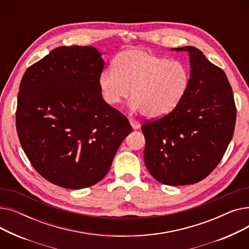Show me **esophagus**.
<instances>
[{
	"label": "esophagus",
	"instance_id": "34e87169",
	"mask_svg": "<svg viewBox=\"0 0 249 249\" xmlns=\"http://www.w3.org/2000/svg\"><path fill=\"white\" fill-rule=\"evenodd\" d=\"M129 122H130V124H131V126L133 127V129H137V128L140 127V123L137 120H134V119H131V118H130Z\"/></svg>",
	"mask_w": 249,
	"mask_h": 249
}]
</instances>
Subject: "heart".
<instances>
[{
	"label": "heart",
	"instance_id": "heart-1",
	"mask_svg": "<svg viewBox=\"0 0 249 249\" xmlns=\"http://www.w3.org/2000/svg\"><path fill=\"white\" fill-rule=\"evenodd\" d=\"M191 71L180 60L159 56L147 50L130 49L118 55L112 70L101 73L102 96L111 106L126 100L130 107L150 119L174 111L188 93Z\"/></svg>",
	"mask_w": 249,
	"mask_h": 249
}]
</instances>
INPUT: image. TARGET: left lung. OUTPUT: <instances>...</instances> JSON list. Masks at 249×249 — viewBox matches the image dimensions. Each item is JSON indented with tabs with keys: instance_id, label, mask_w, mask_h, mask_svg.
Wrapping results in <instances>:
<instances>
[{
	"instance_id": "1",
	"label": "left lung",
	"mask_w": 249,
	"mask_h": 249,
	"mask_svg": "<svg viewBox=\"0 0 249 249\" xmlns=\"http://www.w3.org/2000/svg\"><path fill=\"white\" fill-rule=\"evenodd\" d=\"M188 51L191 83L186 97L164 117L145 120L144 162L163 185H192L219 164L232 139L236 106L228 78L194 46Z\"/></svg>"
}]
</instances>
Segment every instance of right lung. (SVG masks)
Instances as JSON below:
<instances>
[{
  "instance_id": "obj_1",
  "label": "right lung",
  "mask_w": 249,
  "mask_h": 249,
  "mask_svg": "<svg viewBox=\"0 0 249 249\" xmlns=\"http://www.w3.org/2000/svg\"><path fill=\"white\" fill-rule=\"evenodd\" d=\"M104 69L93 46H60L30 65L18 93L16 128L36 172L65 189H83L109 172L124 138L126 116L102 98Z\"/></svg>"
}]
</instances>
